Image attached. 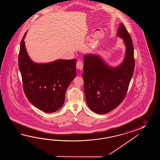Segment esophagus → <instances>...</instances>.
I'll use <instances>...</instances> for the list:
<instances>
[{
	"label": "esophagus",
	"mask_w": 160,
	"mask_h": 160,
	"mask_svg": "<svg viewBox=\"0 0 160 160\" xmlns=\"http://www.w3.org/2000/svg\"><path fill=\"white\" fill-rule=\"evenodd\" d=\"M76 67H77V68H78V70H82L83 68V63H82L81 61H79L77 62Z\"/></svg>",
	"instance_id": "1"
}]
</instances>
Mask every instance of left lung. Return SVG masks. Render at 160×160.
<instances>
[{
    "mask_svg": "<svg viewBox=\"0 0 160 160\" xmlns=\"http://www.w3.org/2000/svg\"><path fill=\"white\" fill-rule=\"evenodd\" d=\"M117 36L122 39L126 48L118 66H110L99 55H84L82 76L85 98L88 108L99 114L111 112L122 102L134 72L132 40L122 23L119 24Z\"/></svg>",
    "mask_w": 160,
    "mask_h": 160,
    "instance_id": "obj_1",
    "label": "left lung"
}]
</instances>
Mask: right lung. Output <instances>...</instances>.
<instances>
[{
	"label": "right lung",
	"mask_w": 160,
	"mask_h": 160,
	"mask_svg": "<svg viewBox=\"0 0 160 160\" xmlns=\"http://www.w3.org/2000/svg\"><path fill=\"white\" fill-rule=\"evenodd\" d=\"M27 32L21 41L18 58L24 93L38 109L46 112H57L63 105L66 91L76 76L77 60L35 62L29 57L25 46Z\"/></svg>",
	"instance_id": "1"
}]
</instances>
